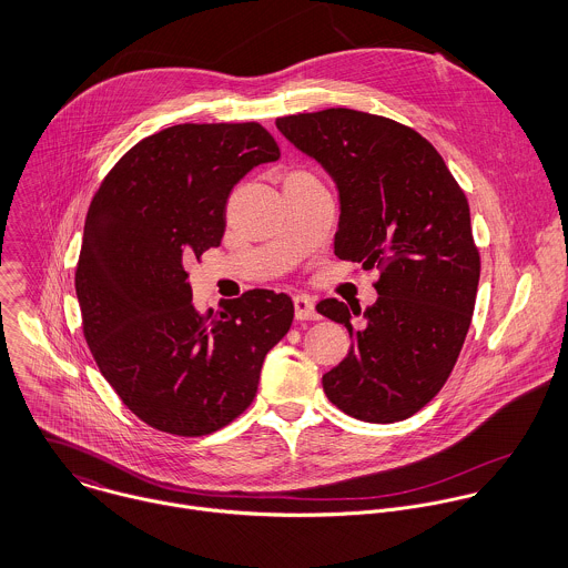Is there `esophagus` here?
Wrapping results in <instances>:
<instances>
[{
  "label": "esophagus",
  "mask_w": 568,
  "mask_h": 568,
  "mask_svg": "<svg viewBox=\"0 0 568 568\" xmlns=\"http://www.w3.org/2000/svg\"><path fill=\"white\" fill-rule=\"evenodd\" d=\"M294 314L298 321H318V312L314 307V301L305 294L294 296Z\"/></svg>",
  "instance_id": "obj_1"
}]
</instances>
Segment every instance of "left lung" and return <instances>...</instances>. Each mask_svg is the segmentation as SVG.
Instances as JSON below:
<instances>
[{
    "mask_svg": "<svg viewBox=\"0 0 568 568\" xmlns=\"http://www.w3.org/2000/svg\"><path fill=\"white\" fill-rule=\"evenodd\" d=\"M276 126L338 186L336 256L379 270L364 312L338 298L316 305L353 338L323 388L355 419H408L444 388L471 323L480 254L467 197L439 151L390 118L336 108Z\"/></svg>",
    "mask_w": 568,
    "mask_h": 568,
    "instance_id": "1",
    "label": "left lung"
}]
</instances>
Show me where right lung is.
Masks as SVG:
<instances>
[{"label":"right lung","instance_id":"right-lung-1","mask_svg":"<svg viewBox=\"0 0 568 568\" xmlns=\"http://www.w3.org/2000/svg\"><path fill=\"white\" fill-rule=\"evenodd\" d=\"M278 158L258 122L173 124L133 144L90 204L74 274L83 336L122 404L155 430L202 437L236 419L292 327V298L272 290L200 312L184 270L222 243L234 184Z\"/></svg>","mask_w":568,"mask_h":568}]
</instances>
